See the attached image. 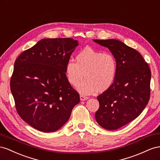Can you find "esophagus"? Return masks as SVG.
Listing matches in <instances>:
<instances>
[{
  "mask_svg": "<svg viewBox=\"0 0 160 160\" xmlns=\"http://www.w3.org/2000/svg\"><path fill=\"white\" fill-rule=\"evenodd\" d=\"M80 98L81 100H86L88 98L87 97H85V96H84V95H80Z\"/></svg>",
  "mask_w": 160,
  "mask_h": 160,
  "instance_id": "1",
  "label": "esophagus"
}]
</instances>
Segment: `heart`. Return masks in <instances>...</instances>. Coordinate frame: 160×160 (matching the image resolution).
I'll return each instance as SVG.
<instances>
[{
  "instance_id": "heart-1",
  "label": "heart",
  "mask_w": 160,
  "mask_h": 160,
  "mask_svg": "<svg viewBox=\"0 0 160 160\" xmlns=\"http://www.w3.org/2000/svg\"><path fill=\"white\" fill-rule=\"evenodd\" d=\"M76 62L69 60L65 66L68 81L84 94H91L96 91L104 92L111 87L117 73L118 65L112 53H104L86 47L76 55Z\"/></svg>"
}]
</instances>
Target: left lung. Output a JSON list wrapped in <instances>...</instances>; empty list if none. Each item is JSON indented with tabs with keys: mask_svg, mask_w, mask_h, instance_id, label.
Listing matches in <instances>:
<instances>
[{
	"mask_svg": "<svg viewBox=\"0 0 160 160\" xmlns=\"http://www.w3.org/2000/svg\"><path fill=\"white\" fill-rule=\"evenodd\" d=\"M111 52L117 61L115 80L110 88L97 97L99 108L95 113L98 124L115 130L138 117L150 98L151 70L136 50L116 39H94Z\"/></svg>",
	"mask_w": 160,
	"mask_h": 160,
	"instance_id": "8db88e82",
	"label": "left lung"
}]
</instances>
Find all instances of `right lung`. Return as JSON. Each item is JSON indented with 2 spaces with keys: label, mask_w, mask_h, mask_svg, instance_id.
<instances>
[{
  "label": "right lung",
  "mask_w": 160,
  "mask_h": 160,
  "mask_svg": "<svg viewBox=\"0 0 160 160\" xmlns=\"http://www.w3.org/2000/svg\"><path fill=\"white\" fill-rule=\"evenodd\" d=\"M78 45L72 38L43 39L16 59L11 90L17 113L33 128L45 133L58 130L79 103L80 95L65 73Z\"/></svg>",
  "instance_id": "obj_1"
}]
</instances>
